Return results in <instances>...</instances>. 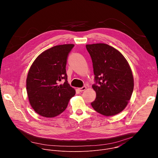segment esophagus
Wrapping results in <instances>:
<instances>
[{
    "label": "esophagus",
    "instance_id": "obj_1",
    "mask_svg": "<svg viewBox=\"0 0 158 158\" xmlns=\"http://www.w3.org/2000/svg\"><path fill=\"white\" fill-rule=\"evenodd\" d=\"M85 89H86V87H85V86H83V87H82L78 88V90H79V91H80V92H82V91H85Z\"/></svg>",
    "mask_w": 158,
    "mask_h": 158
}]
</instances>
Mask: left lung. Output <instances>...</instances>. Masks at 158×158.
Returning a JSON list of instances; mask_svg holds the SVG:
<instances>
[{"label": "left lung", "instance_id": "left-lung-1", "mask_svg": "<svg viewBox=\"0 0 158 158\" xmlns=\"http://www.w3.org/2000/svg\"><path fill=\"white\" fill-rule=\"evenodd\" d=\"M91 56L95 83L92 85L96 98L93 109L106 116L121 112L130 100L134 88L130 66L118 50L106 44L86 45Z\"/></svg>", "mask_w": 158, "mask_h": 158}]
</instances>
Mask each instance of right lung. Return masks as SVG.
<instances>
[{
    "mask_svg": "<svg viewBox=\"0 0 158 158\" xmlns=\"http://www.w3.org/2000/svg\"><path fill=\"white\" fill-rule=\"evenodd\" d=\"M74 44L54 46L41 53L29 71L26 88L30 104L39 115L58 116L67 108L75 90L68 84L65 66ZM63 80L64 82L60 84Z\"/></svg>",
    "mask_w": 158,
    "mask_h": 158,
    "instance_id": "right-lung-1",
    "label": "right lung"
}]
</instances>
